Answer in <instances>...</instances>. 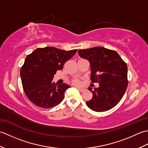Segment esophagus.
<instances>
[{
  "label": "esophagus",
  "instance_id": "34e87169",
  "mask_svg": "<svg viewBox=\"0 0 148 148\" xmlns=\"http://www.w3.org/2000/svg\"><path fill=\"white\" fill-rule=\"evenodd\" d=\"M76 88H77V89L78 90L81 91V92H84V91L85 90V89H84V88H79V87H76Z\"/></svg>",
  "mask_w": 148,
  "mask_h": 148
}]
</instances>
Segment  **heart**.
I'll return each mask as SVG.
<instances>
[{
    "instance_id": "1",
    "label": "heart",
    "mask_w": 148,
    "mask_h": 148,
    "mask_svg": "<svg viewBox=\"0 0 148 148\" xmlns=\"http://www.w3.org/2000/svg\"><path fill=\"white\" fill-rule=\"evenodd\" d=\"M73 83L76 85H79V84H80V81L77 79H75L73 81Z\"/></svg>"
}]
</instances>
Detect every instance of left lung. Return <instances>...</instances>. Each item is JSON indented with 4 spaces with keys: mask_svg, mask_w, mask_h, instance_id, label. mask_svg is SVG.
<instances>
[{
    "mask_svg": "<svg viewBox=\"0 0 148 148\" xmlns=\"http://www.w3.org/2000/svg\"><path fill=\"white\" fill-rule=\"evenodd\" d=\"M78 54L90 62L92 82L99 83V87L94 90L88 88L93 97L86 104L96 112L113 108L122 99L128 86L126 63L117 52L103 47L80 49Z\"/></svg>",
    "mask_w": 148,
    "mask_h": 148,
    "instance_id": "8db88e82",
    "label": "left lung"
}]
</instances>
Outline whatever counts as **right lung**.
<instances>
[{
  "label": "right lung",
  "instance_id": "1",
  "mask_svg": "<svg viewBox=\"0 0 148 148\" xmlns=\"http://www.w3.org/2000/svg\"><path fill=\"white\" fill-rule=\"evenodd\" d=\"M76 51L49 46L37 48L27 56L20 76L24 92L34 105L50 109L64 100L65 92L71 86L65 83L55 84L53 79L56 71L62 70L65 62Z\"/></svg>",
  "mask_w": 148,
  "mask_h": 148
}]
</instances>
